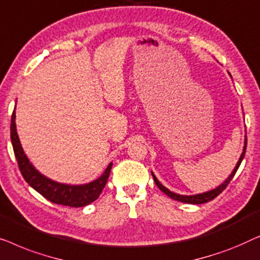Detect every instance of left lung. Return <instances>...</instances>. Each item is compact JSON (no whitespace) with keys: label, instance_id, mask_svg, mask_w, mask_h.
Wrapping results in <instances>:
<instances>
[{"label":"left lung","instance_id":"left-lung-1","mask_svg":"<svg viewBox=\"0 0 260 260\" xmlns=\"http://www.w3.org/2000/svg\"><path fill=\"white\" fill-rule=\"evenodd\" d=\"M246 144H247V140H245L244 151H243V153H241L239 161H238V164H237V166H236L235 170H233L231 175H230V177L226 179V180L224 181V184H221L220 186H219V187H217L215 189H212V191H208L206 193H202V194H197V196H180V194H177V193L171 192L170 189H167L166 187H164V186L158 181V179L155 178V175L152 173L153 179H154V182L156 184V186H158V187L161 189V191L165 193V194H167L172 199L178 200V202H181V203H187V204H204V203H208V202H211V200H213L215 197H218L219 194H220V193L224 191L226 187H228V185L230 184V181L232 180L233 177H235L237 170H238L241 161H243L245 152H246Z\"/></svg>","mask_w":260,"mask_h":260}]
</instances>
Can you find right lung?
<instances>
[{
    "label": "right lung",
    "instance_id": "obj_1",
    "mask_svg": "<svg viewBox=\"0 0 260 260\" xmlns=\"http://www.w3.org/2000/svg\"><path fill=\"white\" fill-rule=\"evenodd\" d=\"M10 139L14 148V154L16 156L17 165L21 171L22 177L24 180L31 186L35 191H38L42 197L54 204L64 205L69 207H83L86 205L93 203L96 200L102 192V189L107 184L109 173H111L112 165L111 162L106 168L104 174L93 182L81 186H71L64 184H58L50 179L43 177L35 170L27 156H25L23 149L21 147L19 137L16 133L15 126V111L12 114V123H10Z\"/></svg>",
    "mask_w": 260,
    "mask_h": 260
}]
</instances>
